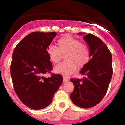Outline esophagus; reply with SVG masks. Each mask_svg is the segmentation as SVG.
I'll return each mask as SVG.
<instances>
[{"mask_svg": "<svg viewBox=\"0 0 125 125\" xmlns=\"http://www.w3.org/2000/svg\"><path fill=\"white\" fill-rule=\"evenodd\" d=\"M68 81H69V79H68V78H64V79H63V82L64 83H66V82H68Z\"/></svg>", "mask_w": 125, "mask_h": 125, "instance_id": "esophagus-1", "label": "esophagus"}]
</instances>
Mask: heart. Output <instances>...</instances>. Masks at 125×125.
Here are the masks:
<instances>
[{
  "instance_id": "heart-1",
  "label": "heart",
  "mask_w": 125,
  "mask_h": 125,
  "mask_svg": "<svg viewBox=\"0 0 125 125\" xmlns=\"http://www.w3.org/2000/svg\"><path fill=\"white\" fill-rule=\"evenodd\" d=\"M58 47L49 46L47 49V54L53 63L60 61L61 54H65L66 61L57 65L54 69V72L63 76H69L78 68L84 67L90 59V51L84 44L69 35L61 37L57 41Z\"/></svg>"
}]
</instances>
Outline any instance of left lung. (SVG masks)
<instances>
[{"instance_id": "1", "label": "left lung", "mask_w": 125, "mask_h": 125, "mask_svg": "<svg viewBox=\"0 0 125 125\" xmlns=\"http://www.w3.org/2000/svg\"><path fill=\"white\" fill-rule=\"evenodd\" d=\"M83 35L84 33H78ZM90 51V59L81 70L83 79H71L74 89L70 98L75 105L90 108L98 104L108 91L113 74L112 56L106 45L99 37L84 35Z\"/></svg>"}]
</instances>
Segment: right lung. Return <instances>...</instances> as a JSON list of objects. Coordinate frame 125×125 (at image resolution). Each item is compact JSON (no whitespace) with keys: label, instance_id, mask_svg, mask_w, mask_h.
<instances>
[{"label":"right lung","instance_id":"add662e5","mask_svg":"<svg viewBox=\"0 0 125 125\" xmlns=\"http://www.w3.org/2000/svg\"><path fill=\"white\" fill-rule=\"evenodd\" d=\"M56 35L55 32H32L13 52L10 74L14 90L20 100L33 110L49 106L63 81L59 74L44 76L52 68L47 49Z\"/></svg>","mask_w":125,"mask_h":125}]
</instances>
